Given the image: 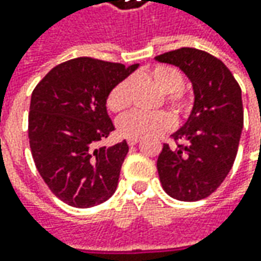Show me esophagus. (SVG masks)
Masks as SVG:
<instances>
[{"label": "esophagus", "mask_w": 261, "mask_h": 261, "mask_svg": "<svg viewBox=\"0 0 261 261\" xmlns=\"http://www.w3.org/2000/svg\"><path fill=\"white\" fill-rule=\"evenodd\" d=\"M138 142H139V139H129V141H127V144H129L130 146L136 145Z\"/></svg>", "instance_id": "esophagus-1"}]
</instances>
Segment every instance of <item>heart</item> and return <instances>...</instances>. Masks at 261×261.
<instances>
[{"mask_svg":"<svg viewBox=\"0 0 261 261\" xmlns=\"http://www.w3.org/2000/svg\"><path fill=\"white\" fill-rule=\"evenodd\" d=\"M146 76L155 84L163 93H166V100L174 107L177 112L185 113L189 109V103L181 94V88L185 84L183 75L168 65H155L146 71ZM134 81L125 78L117 83L107 95V107L113 113H120L126 110L132 103ZM174 126V117L168 112H142L134 110L127 113L117 122L119 134L129 139H142L164 134Z\"/></svg>","mask_w":261,"mask_h":261,"instance_id":"1","label":"heart"}]
</instances>
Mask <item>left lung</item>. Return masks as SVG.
Segmentation results:
<instances>
[{"instance_id":"obj_1","label":"left lung","mask_w":261,"mask_h":261,"mask_svg":"<svg viewBox=\"0 0 261 261\" xmlns=\"http://www.w3.org/2000/svg\"><path fill=\"white\" fill-rule=\"evenodd\" d=\"M156 62L177 66L193 88V107L173 138L183 145L163 146L156 161L166 193L195 202L214 193L236 161L244 110L241 88L222 61L195 47L155 56Z\"/></svg>"}]
</instances>
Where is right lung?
Wrapping results in <instances>:
<instances>
[{
  "label": "right lung",
  "instance_id": "obj_1",
  "mask_svg": "<svg viewBox=\"0 0 261 261\" xmlns=\"http://www.w3.org/2000/svg\"><path fill=\"white\" fill-rule=\"evenodd\" d=\"M138 66L75 58L50 69L33 90L32 155L47 187L66 205L91 207L116 192L127 142L95 145L115 130L107 95Z\"/></svg>",
  "mask_w": 261,
  "mask_h": 261
}]
</instances>
